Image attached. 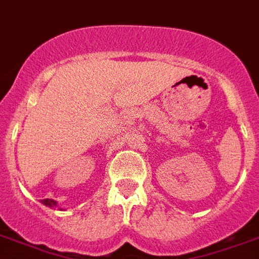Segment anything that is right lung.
Listing matches in <instances>:
<instances>
[{
    "label": "right lung",
    "mask_w": 259,
    "mask_h": 259,
    "mask_svg": "<svg viewBox=\"0 0 259 259\" xmlns=\"http://www.w3.org/2000/svg\"><path fill=\"white\" fill-rule=\"evenodd\" d=\"M42 204H45V205H47V207H56V201L55 200H52V199H45L42 200Z\"/></svg>",
    "instance_id": "right-lung-1"
}]
</instances>
